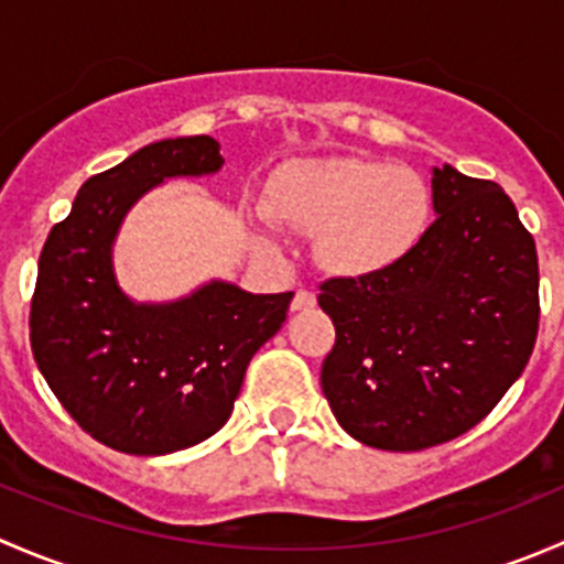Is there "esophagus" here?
<instances>
[{
    "mask_svg": "<svg viewBox=\"0 0 564 564\" xmlns=\"http://www.w3.org/2000/svg\"><path fill=\"white\" fill-rule=\"evenodd\" d=\"M316 305V294L308 292V289H297L292 297V311L297 314V311H311Z\"/></svg>",
    "mask_w": 564,
    "mask_h": 564,
    "instance_id": "obj_1",
    "label": "esophagus"
}]
</instances>
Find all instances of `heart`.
I'll return each instance as SVG.
<instances>
[{"label":"heart","instance_id":"1","mask_svg":"<svg viewBox=\"0 0 564 564\" xmlns=\"http://www.w3.org/2000/svg\"><path fill=\"white\" fill-rule=\"evenodd\" d=\"M267 215L316 237V259L338 278H371L409 259L434 224V191L401 163L333 158L275 182ZM267 242V235H259Z\"/></svg>","mask_w":564,"mask_h":564}]
</instances>
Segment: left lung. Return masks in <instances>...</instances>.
Here are the masks:
<instances>
[{"mask_svg":"<svg viewBox=\"0 0 564 564\" xmlns=\"http://www.w3.org/2000/svg\"><path fill=\"white\" fill-rule=\"evenodd\" d=\"M436 220L395 270L329 278L335 346L322 390L340 429L377 451L442 445L480 423L538 338V250L508 193L442 166Z\"/></svg>","mask_w":564,"mask_h":564,"instance_id":"8db88e82","label":"left lung"}]
</instances>
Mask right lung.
<instances>
[{
  "label": "right lung",
  "mask_w": 564,
  "mask_h": 564,
  "mask_svg": "<svg viewBox=\"0 0 564 564\" xmlns=\"http://www.w3.org/2000/svg\"><path fill=\"white\" fill-rule=\"evenodd\" d=\"M220 166L209 135L141 147L84 182L40 253L32 355L67 414L119 453L166 456L224 429L250 357L286 322L294 292L209 281L169 303H135L119 286L113 242L130 207L172 176Z\"/></svg>",
  "instance_id": "right-lung-1"
}]
</instances>
